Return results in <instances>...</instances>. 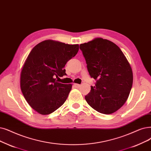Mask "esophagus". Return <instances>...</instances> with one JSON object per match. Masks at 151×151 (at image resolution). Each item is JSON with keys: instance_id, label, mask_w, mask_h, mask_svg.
I'll return each mask as SVG.
<instances>
[{"instance_id": "esophagus-1", "label": "esophagus", "mask_w": 151, "mask_h": 151, "mask_svg": "<svg viewBox=\"0 0 151 151\" xmlns=\"http://www.w3.org/2000/svg\"><path fill=\"white\" fill-rule=\"evenodd\" d=\"M73 87L75 88H79L80 87V84H73Z\"/></svg>"}]
</instances>
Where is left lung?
Returning a JSON list of instances; mask_svg holds the SVG:
<instances>
[{"instance_id":"obj_1","label":"left lung","mask_w":151,"mask_h":151,"mask_svg":"<svg viewBox=\"0 0 151 151\" xmlns=\"http://www.w3.org/2000/svg\"><path fill=\"white\" fill-rule=\"evenodd\" d=\"M91 78L96 80L85 96L89 106L103 114H111L126 102L132 88V67L118 45L101 37L81 44Z\"/></svg>"}]
</instances>
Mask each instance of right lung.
Masks as SVG:
<instances>
[{"label": "right lung", "instance_id": "obj_1", "mask_svg": "<svg viewBox=\"0 0 151 151\" xmlns=\"http://www.w3.org/2000/svg\"><path fill=\"white\" fill-rule=\"evenodd\" d=\"M79 50L78 44L45 40L32 48L20 74V88L29 106L41 115L54 112L66 101L72 84L58 82L67 75L65 65Z\"/></svg>", "mask_w": 151, "mask_h": 151}]
</instances>
